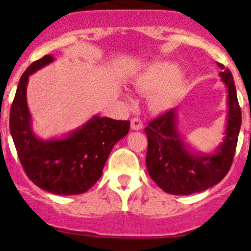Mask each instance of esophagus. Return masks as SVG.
<instances>
[{
  "label": "esophagus",
  "mask_w": 251,
  "mask_h": 251,
  "mask_svg": "<svg viewBox=\"0 0 251 251\" xmlns=\"http://www.w3.org/2000/svg\"><path fill=\"white\" fill-rule=\"evenodd\" d=\"M130 128L133 130H141L143 128V123H142V121L139 118H133L130 121Z\"/></svg>",
  "instance_id": "obj_1"
}]
</instances>
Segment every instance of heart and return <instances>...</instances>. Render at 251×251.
<instances>
[{
	"mask_svg": "<svg viewBox=\"0 0 251 251\" xmlns=\"http://www.w3.org/2000/svg\"><path fill=\"white\" fill-rule=\"evenodd\" d=\"M136 85L145 92H153L151 105L154 109H167L176 103L185 89V80L178 74V66L161 61L147 68L136 77Z\"/></svg>",
	"mask_w": 251,
	"mask_h": 251,
	"instance_id": "heart-1",
	"label": "heart"
}]
</instances>
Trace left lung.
<instances>
[{"label": "left lung", "mask_w": 251, "mask_h": 251, "mask_svg": "<svg viewBox=\"0 0 251 251\" xmlns=\"http://www.w3.org/2000/svg\"><path fill=\"white\" fill-rule=\"evenodd\" d=\"M223 70L221 80L227 88V122L224 141L212 154L191 152L176 127V109H170L148 123L145 132L148 139L146 156L148 175L165 192L191 195L205 191L219 183L231 167L241 127L234 77L229 69Z\"/></svg>", "instance_id": "left-lung-1"}]
</instances>
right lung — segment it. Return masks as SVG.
<instances>
[{"label":"right lung","instance_id":"right-lung-1","mask_svg":"<svg viewBox=\"0 0 251 251\" xmlns=\"http://www.w3.org/2000/svg\"><path fill=\"white\" fill-rule=\"evenodd\" d=\"M52 61L54 57L45 55L22 74L10 110L11 136L24 171L37 187L55 195L84 194L100 178L114 145L129 132L130 122L95 115L64 138H37L31 128L26 86L31 74Z\"/></svg>","mask_w":251,"mask_h":251}]
</instances>
